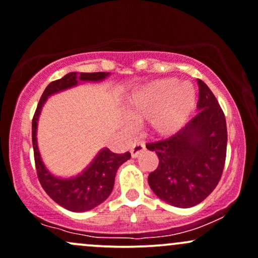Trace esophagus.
Wrapping results in <instances>:
<instances>
[{"label": "esophagus", "mask_w": 258, "mask_h": 258, "mask_svg": "<svg viewBox=\"0 0 258 258\" xmlns=\"http://www.w3.org/2000/svg\"><path fill=\"white\" fill-rule=\"evenodd\" d=\"M145 150H146L145 143L140 140H135L134 143L131 145V148H130V152H131V156L135 158V157H137L138 154L142 153Z\"/></svg>", "instance_id": "esophagus-1"}]
</instances>
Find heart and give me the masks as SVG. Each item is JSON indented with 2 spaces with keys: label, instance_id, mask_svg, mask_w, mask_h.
<instances>
[{
  "label": "heart",
  "instance_id": "1",
  "mask_svg": "<svg viewBox=\"0 0 258 258\" xmlns=\"http://www.w3.org/2000/svg\"><path fill=\"white\" fill-rule=\"evenodd\" d=\"M195 107V91L188 83L179 84L175 78L159 79L140 89L127 101L131 120H150L157 136H170L188 121Z\"/></svg>",
  "mask_w": 258,
  "mask_h": 258
}]
</instances>
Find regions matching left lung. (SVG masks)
<instances>
[{"label": "left lung", "instance_id": "1", "mask_svg": "<svg viewBox=\"0 0 258 258\" xmlns=\"http://www.w3.org/2000/svg\"><path fill=\"white\" fill-rule=\"evenodd\" d=\"M197 83L198 115L173 136L146 145L159 159L148 175L151 189L177 208H191L208 198L220 181L226 159L224 111L207 84Z\"/></svg>", "mask_w": 258, "mask_h": 258}]
</instances>
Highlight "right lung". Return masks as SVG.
<instances>
[{"label": "right lung", "instance_id": "1", "mask_svg": "<svg viewBox=\"0 0 258 258\" xmlns=\"http://www.w3.org/2000/svg\"><path fill=\"white\" fill-rule=\"evenodd\" d=\"M108 74L99 73H69L61 79L51 81L45 88L40 96L33 120H32V142H33L34 162H36L37 175L44 191L56 204L70 211L83 213L94 209L107 199L115 184L116 172L122 163L131 158V153H113L108 148L100 151L93 163L89 165L80 175L70 179H60L51 175L40 159L39 151L37 147V121L42 110L43 104L48 96L72 88L78 81H99L105 79Z\"/></svg>", "mask_w": 258, "mask_h": 258}]
</instances>
